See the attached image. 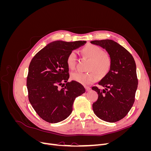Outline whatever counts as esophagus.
<instances>
[{"label": "esophagus", "mask_w": 151, "mask_h": 151, "mask_svg": "<svg viewBox=\"0 0 151 151\" xmlns=\"http://www.w3.org/2000/svg\"><path fill=\"white\" fill-rule=\"evenodd\" d=\"M84 88H85L86 91H89L91 89V88H89V87H88V86H85Z\"/></svg>", "instance_id": "34e87169"}]
</instances>
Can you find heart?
I'll return each instance as SVG.
<instances>
[{"label": "heart", "instance_id": "b5f03b06", "mask_svg": "<svg viewBox=\"0 0 151 151\" xmlns=\"http://www.w3.org/2000/svg\"><path fill=\"white\" fill-rule=\"evenodd\" d=\"M82 53L85 57L89 59L87 70L91 72H72L70 74V79L72 81L83 86H89L94 83L97 79V76L102 78L107 75L111 67V60L108 54L103 53L101 48L97 45L89 44L82 49ZM76 60V52H70L66 58L67 67L70 69L74 68Z\"/></svg>", "mask_w": 151, "mask_h": 151}]
</instances>
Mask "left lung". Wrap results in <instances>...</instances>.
I'll use <instances>...</instances> for the list:
<instances>
[{"label":"left lung","instance_id":"obj_1","mask_svg":"<svg viewBox=\"0 0 151 151\" xmlns=\"http://www.w3.org/2000/svg\"><path fill=\"white\" fill-rule=\"evenodd\" d=\"M91 43L106 50L111 60L110 70L98 83L104 89L92 88L98 94V100L93 104V111L102 120L118 122L127 115L135 101L138 79L134 58L113 40H94Z\"/></svg>","mask_w":151,"mask_h":151}]
</instances>
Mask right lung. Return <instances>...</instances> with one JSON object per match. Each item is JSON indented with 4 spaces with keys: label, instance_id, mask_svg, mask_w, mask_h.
<instances>
[{
    "label": "right lung",
    "instance_id": "1",
    "mask_svg": "<svg viewBox=\"0 0 151 151\" xmlns=\"http://www.w3.org/2000/svg\"><path fill=\"white\" fill-rule=\"evenodd\" d=\"M86 41H55L32 58L27 77L28 99L43 120L55 123L65 120L72 111L76 98L85 93L84 86L69 78L66 64L68 54L83 46ZM66 83L62 89L59 85Z\"/></svg>",
    "mask_w": 151,
    "mask_h": 151
}]
</instances>
